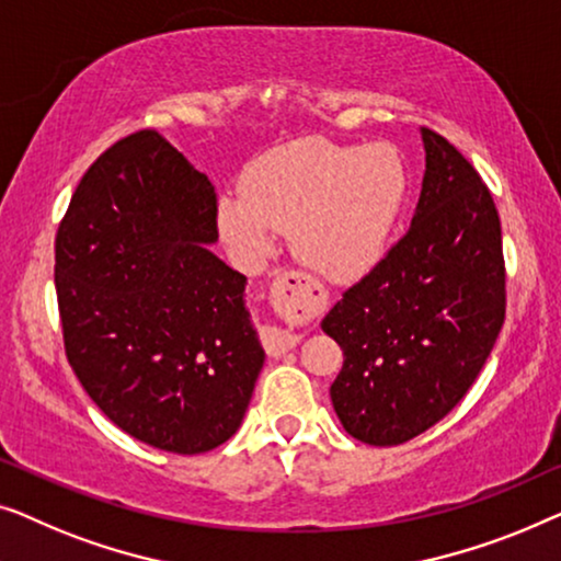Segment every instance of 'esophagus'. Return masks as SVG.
Here are the masks:
<instances>
[{"label": "esophagus", "instance_id": "obj_1", "mask_svg": "<svg viewBox=\"0 0 561 561\" xmlns=\"http://www.w3.org/2000/svg\"><path fill=\"white\" fill-rule=\"evenodd\" d=\"M274 291H277V297L287 299L291 307L307 312V297H312V287L299 272H279L277 279H274ZM262 343L270 356H282V353L295 348L299 343V335L289 333V330L266 328L262 330Z\"/></svg>", "mask_w": 561, "mask_h": 561}]
</instances>
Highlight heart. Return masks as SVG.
I'll use <instances>...</instances> for the list:
<instances>
[{"label":"heart","mask_w":561,"mask_h":561,"mask_svg":"<svg viewBox=\"0 0 561 561\" xmlns=\"http://www.w3.org/2000/svg\"><path fill=\"white\" fill-rule=\"evenodd\" d=\"M404 195V168L386 145L360 149L299 139L266 152L226 195L218 224L243 256H264L279 231L310 270L356 279L383 254Z\"/></svg>","instance_id":"heart-1"}]
</instances>
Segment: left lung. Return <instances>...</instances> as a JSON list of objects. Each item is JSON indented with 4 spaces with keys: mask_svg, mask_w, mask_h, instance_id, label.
Masks as SVG:
<instances>
[{
    "mask_svg": "<svg viewBox=\"0 0 561 561\" xmlns=\"http://www.w3.org/2000/svg\"><path fill=\"white\" fill-rule=\"evenodd\" d=\"M427 170L409 231L343 291L322 330L343 348L330 399L366 445L409 442L455 409L506 320L493 195L442 134L422 126Z\"/></svg>",
    "mask_w": 561,
    "mask_h": 561,
    "instance_id": "left-lung-1",
    "label": "left lung"
}]
</instances>
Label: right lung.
<instances>
[{
    "label": "right lung",
    "mask_w": 561,
    "mask_h": 561,
    "mask_svg": "<svg viewBox=\"0 0 561 561\" xmlns=\"http://www.w3.org/2000/svg\"><path fill=\"white\" fill-rule=\"evenodd\" d=\"M216 239V187L152 129L85 170L55 236L70 368L116 427L164 453L231 439L264 366L247 277L208 251Z\"/></svg>",
    "instance_id": "obj_1"
}]
</instances>
